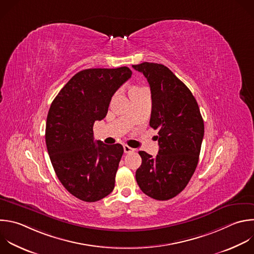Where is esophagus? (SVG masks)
<instances>
[{"instance_id":"obj_1","label":"esophagus","mask_w":254,"mask_h":254,"mask_svg":"<svg viewBox=\"0 0 254 254\" xmlns=\"http://www.w3.org/2000/svg\"><path fill=\"white\" fill-rule=\"evenodd\" d=\"M124 151H125V153H130V152H133V151H134V149H133V148H131L130 146H128V145H127V144H125V145H124Z\"/></svg>"}]
</instances>
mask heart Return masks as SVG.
Wrapping results in <instances>:
<instances>
[{
	"label": "heart",
	"mask_w": 254,
	"mask_h": 254,
	"mask_svg": "<svg viewBox=\"0 0 254 254\" xmlns=\"http://www.w3.org/2000/svg\"><path fill=\"white\" fill-rule=\"evenodd\" d=\"M137 89H138V88H133L131 91H133V90H137Z\"/></svg>",
	"instance_id": "heart-1"
}]
</instances>
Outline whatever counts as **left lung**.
Returning <instances> with one entry per match:
<instances>
[{
	"mask_svg": "<svg viewBox=\"0 0 254 254\" xmlns=\"http://www.w3.org/2000/svg\"><path fill=\"white\" fill-rule=\"evenodd\" d=\"M132 67L143 73L150 87L149 126L158 129V154L138 151L141 165L135 180L143 193L167 200L190 181L200 153L204 124L196 100L186 84L165 65L144 62Z\"/></svg>",
	"mask_w": 254,
	"mask_h": 254,
	"instance_id": "left-lung-1",
	"label": "left lung"
}]
</instances>
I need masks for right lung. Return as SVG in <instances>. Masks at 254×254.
Masks as SVG:
<instances>
[{"mask_svg":"<svg viewBox=\"0 0 254 254\" xmlns=\"http://www.w3.org/2000/svg\"><path fill=\"white\" fill-rule=\"evenodd\" d=\"M131 73L127 66L80 70L49 110L46 144L55 173L64 188L82 201H98L115 188L124 147L95 142L93 127L106 118L112 97Z\"/></svg>","mask_w":254,"mask_h":254,"instance_id":"right-lung-1","label":"right lung"}]
</instances>
